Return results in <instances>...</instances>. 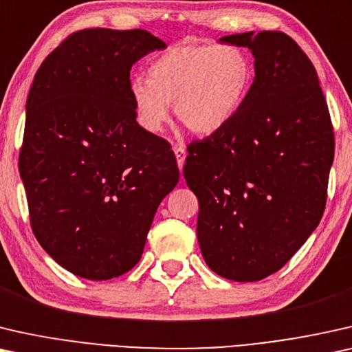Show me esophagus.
Wrapping results in <instances>:
<instances>
[{"instance_id": "obj_1", "label": "esophagus", "mask_w": 352, "mask_h": 352, "mask_svg": "<svg viewBox=\"0 0 352 352\" xmlns=\"http://www.w3.org/2000/svg\"><path fill=\"white\" fill-rule=\"evenodd\" d=\"M174 153H175V157H177V164H178V169H183V164H185V157H186V150L185 146L182 145H175L174 146Z\"/></svg>"}]
</instances>
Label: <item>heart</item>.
Masks as SVG:
<instances>
[{"mask_svg": "<svg viewBox=\"0 0 352 352\" xmlns=\"http://www.w3.org/2000/svg\"><path fill=\"white\" fill-rule=\"evenodd\" d=\"M148 81L131 82L137 121L160 132L174 103L178 121L196 135H212L234 120L249 97L254 67L234 44H182L156 56Z\"/></svg>", "mask_w": 352, "mask_h": 352, "instance_id": "obj_1", "label": "heart"}]
</instances>
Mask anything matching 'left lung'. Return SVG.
<instances>
[{"instance_id":"obj_1","label":"left lung","mask_w":352,"mask_h":352,"mask_svg":"<svg viewBox=\"0 0 352 352\" xmlns=\"http://www.w3.org/2000/svg\"><path fill=\"white\" fill-rule=\"evenodd\" d=\"M249 47L255 78L234 120L188 146L183 175L199 201L197 241L225 279L279 271L322 219L335 153L316 68L282 32L228 34Z\"/></svg>"}]
</instances>
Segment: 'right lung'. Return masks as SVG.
Masks as SVG:
<instances>
[{"instance_id":"right-lung-1","label":"right lung","mask_w":352,"mask_h":352,"mask_svg":"<svg viewBox=\"0 0 352 352\" xmlns=\"http://www.w3.org/2000/svg\"><path fill=\"white\" fill-rule=\"evenodd\" d=\"M167 47L145 30L86 28L44 58L27 98L19 155L30 223L62 268L107 280L142 258L174 190L169 142L138 126L131 68Z\"/></svg>"}]
</instances>
